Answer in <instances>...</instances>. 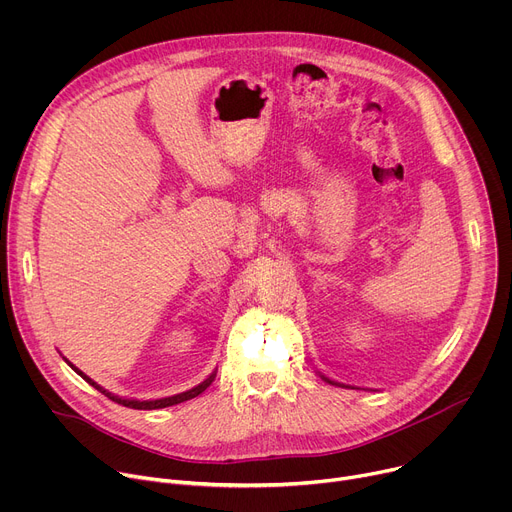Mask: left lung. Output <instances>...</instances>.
<instances>
[{
	"instance_id": "left-lung-1",
	"label": "left lung",
	"mask_w": 512,
	"mask_h": 512,
	"mask_svg": "<svg viewBox=\"0 0 512 512\" xmlns=\"http://www.w3.org/2000/svg\"><path fill=\"white\" fill-rule=\"evenodd\" d=\"M320 377H322V379H324V381H326V383H330V385H338V383H334V381H330V379H328V377H324V375H320ZM340 387H344V385H340Z\"/></svg>"
}]
</instances>
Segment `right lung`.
<instances>
[{"mask_svg": "<svg viewBox=\"0 0 512 512\" xmlns=\"http://www.w3.org/2000/svg\"><path fill=\"white\" fill-rule=\"evenodd\" d=\"M68 362V360H66ZM70 364V362H68ZM72 367V364H70ZM75 369V367H72ZM91 387H95L97 391H101L105 397H109L111 401H115V403H119V405H123V407H131V409H162V407H170V405H178V403H182V401H188V399H194V397H198L206 387H210V383L214 381V377H216V373H212L206 381H202L200 385H196L194 389H190V391H184V393H180V395H172V397H164V399H156V401H137V399H121V397H117V395H113V393H109V391H105L103 387H99L93 379H89L85 373H81L79 369H75Z\"/></svg>", "mask_w": 512, "mask_h": 512, "instance_id": "add662e5", "label": "right lung"}]
</instances>
